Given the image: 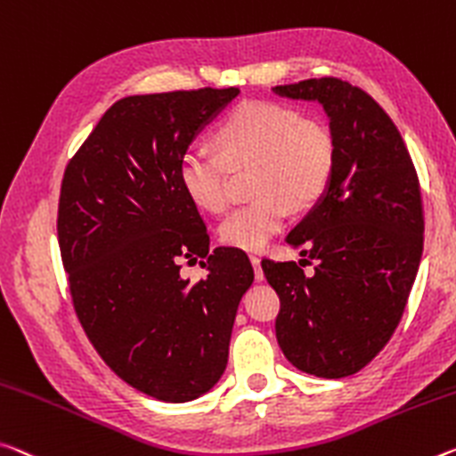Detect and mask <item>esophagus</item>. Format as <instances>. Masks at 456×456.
I'll return each mask as SVG.
<instances>
[{
	"label": "esophagus",
	"mask_w": 456,
	"mask_h": 456,
	"mask_svg": "<svg viewBox=\"0 0 456 456\" xmlns=\"http://www.w3.org/2000/svg\"><path fill=\"white\" fill-rule=\"evenodd\" d=\"M249 259H251V265H254V272H256V280H257V281H262V280H264V270H262V259H259V257H256V256H251Z\"/></svg>",
	"instance_id": "esophagus-1"
}]
</instances>
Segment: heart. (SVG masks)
Listing matches in <instances>:
<instances>
[{"mask_svg": "<svg viewBox=\"0 0 456 456\" xmlns=\"http://www.w3.org/2000/svg\"><path fill=\"white\" fill-rule=\"evenodd\" d=\"M221 154L205 148L186 151L178 178L194 205L219 213L229 205V164L256 166L249 205L237 207L219 225L229 248L259 251L284 227L290 213L313 207L327 192L337 166V142L327 124L302 119L292 107L248 101L216 129Z\"/></svg>", "mask_w": 456, "mask_h": 456, "instance_id": "obj_1", "label": "heart"}]
</instances>
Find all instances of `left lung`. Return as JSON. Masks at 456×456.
Wrapping results in <instances>:
<instances>
[{"instance_id":"1","label":"left lung","mask_w":456,"mask_h":456,"mask_svg":"<svg viewBox=\"0 0 456 456\" xmlns=\"http://www.w3.org/2000/svg\"><path fill=\"white\" fill-rule=\"evenodd\" d=\"M272 93L319 103L337 142L327 192L286 237L314 273L262 262L280 296L278 345L296 370L346 378L384 349L406 308L422 257L420 186L394 121L357 86L324 77Z\"/></svg>"}]
</instances>
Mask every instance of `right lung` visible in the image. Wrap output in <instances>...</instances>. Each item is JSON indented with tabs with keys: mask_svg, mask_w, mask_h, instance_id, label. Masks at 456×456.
<instances>
[{
	"mask_svg": "<svg viewBox=\"0 0 456 456\" xmlns=\"http://www.w3.org/2000/svg\"><path fill=\"white\" fill-rule=\"evenodd\" d=\"M240 95L199 89L113 103L64 170L59 245L77 316L105 361L156 400H197L227 367L231 330L254 267L208 233L178 166L202 129ZM207 256L208 278L179 276Z\"/></svg>",
	"mask_w": 456,
	"mask_h": 456,
	"instance_id": "1",
	"label": "right lung"
}]
</instances>
